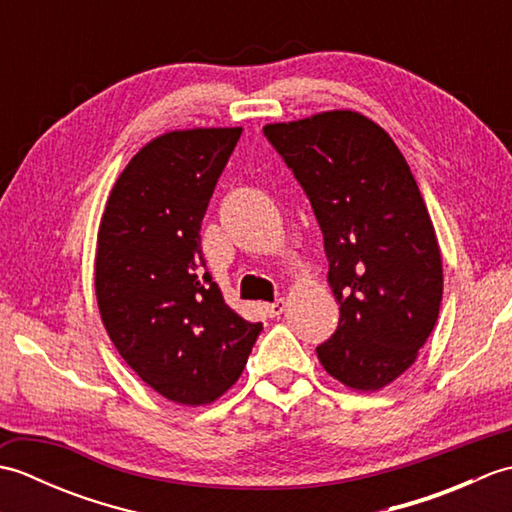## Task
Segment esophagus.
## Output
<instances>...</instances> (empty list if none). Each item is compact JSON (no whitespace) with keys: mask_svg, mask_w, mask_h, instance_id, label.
Segmentation results:
<instances>
[{"mask_svg":"<svg viewBox=\"0 0 512 512\" xmlns=\"http://www.w3.org/2000/svg\"><path fill=\"white\" fill-rule=\"evenodd\" d=\"M264 310L268 317H279V314L286 310V299H275L273 303H266Z\"/></svg>","mask_w":512,"mask_h":512,"instance_id":"34e87169","label":"esophagus"}]
</instances>
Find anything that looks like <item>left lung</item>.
I'll use <instances>...</instances> for the list:
<instances>
[{
    "label": "left lung",
    "mask_w": 512,
    "mask_h": 512,
    "mask_svg": "<svg viewBox=\"0 0 512 512\" xmlns=\"http://www.w3.org/2000/svg\"><path fill=\"white\" fill-rule=\"evenodd\" d=\"M264 134L317 215L341 306L319 361L345 387L383 389L416 363L442 301L440 246L407 160L383 127L352 110Z\"/></svg>",
    "instance_id": "8db88e82"
}]
</instances>
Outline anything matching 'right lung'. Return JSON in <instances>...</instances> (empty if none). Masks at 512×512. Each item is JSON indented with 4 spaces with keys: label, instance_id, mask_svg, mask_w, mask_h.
I'll return each mask as SVG.
<instances>
[{
    "label": "right lung",
    "instance_id": "right-lung-1",
    "mask_svg": "<svg viewBox=\"0 0 512 512\" xmlns=\"http://www.w3.org/2000/svg\"><path fill=\"white\" fill-rule=\"evenodd\" d=\"M239 136L242 127H195L151 140L112 187L96 242V301L118 354L160 396L189 407L235 383L262 332L226 306L200 246Z\"/></svg>",
    "mask_w": 512,
    "mask_h": 512
}]
</instances>
